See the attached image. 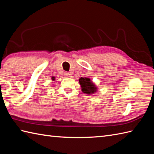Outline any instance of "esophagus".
Segmentation results:
<instances>
[{
    "instance_id": "34e87169",
    "label": "esophagus",
    "mask_w": 154,
    "mask_h": 154,
    "mask_svg": "<svg viewBox=\"0 0 154 154\" xmlns=\"http://www.w3.org/2000/svg\"><path fill=\"white\" fill-rule=\"evenodd\" d=\"M64 76L66 77H70V73H67V72H65Z\"/></svg>"
}]
</instances>
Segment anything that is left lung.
Wrapping results in <instances>:
<instances>
[{
    "mask_svg": "<svg viewBox=\"0 0 154 154\" xmlns=\"http://www.w3.org/2000/svg\"><path fill=\"white\" fill-rule=\"evenodd\" d=\"M81 91L87 94H93L98 91V88L89 77H81L79 79Z\"/></svg>",
    "mask_w": 154,
    "mask_h": 154,
    "instance_id": "left-lung-1",
    "label": "left lung"
}]
</instances>
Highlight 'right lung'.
Returning a JSON list of instances; mask_svg holds the SVG:
<instances>
[{"label":"right lung","mask_w":154,"mask_h":154,"mask_svg":"<svg viewBox=\"0 0 154 154\" xmlns=\"http://www.w3.org/2000/svg\"><path fill=\"white\" fill-rule=\"evenodd\" d=\"M55 77H51V80L53 81H55Z\"/></svg>","instance_id":"right-lung-1"}]
</instances>
